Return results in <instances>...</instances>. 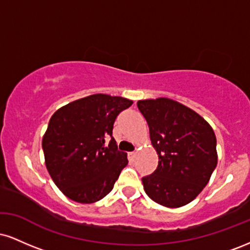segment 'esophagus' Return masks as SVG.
I'll list each match as a JSON object with an SVG mask.
<instances>
[{
  "mask_svg": "<svg viewBox=\"0 0 250 250\" xmlns=\"http://www.w3.org/2000/svg\"><path fill=\"white\" fill-rule=\"evenodd\" d=\"M135 156H136V153H133V151H131V153H128V160H129V162L133 163V162L135 161Z\"/></svg>",
  "mask_w": 250,
  "mask_h": 250,
  "instance_id": "esophagus-1",
  "label": "esophagus"
}]
</instances>
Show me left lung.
I'll list each match as a JSON object with an SVG mask.
<instances>
[{"label":"left lung","instance_id":"obj_1","mask_svg":"<svg viewBox=\"0 0 250 250\" xmlns=\"http://www.w3.org/2000/svg\"><path fill=\"white\" fill-rule=\"evenodd\" d=\"M137 108L159 156L156 170L142 177L146 194L168 208L188 205L207 186L217 165L213 128L196 111L167 97L141 100Z\"/></svg>","mask_w":250,"mask_h":250}]
</instances>
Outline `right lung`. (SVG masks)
<instances>
[{"label":"right lung","mask_w":250,"mask_h":250,"mask_svg":"<svg viewBox=\"0 0 250 250\" xmlns=\"http://www.w3.org/2000/svg\"><path fill=\"white\" fill-rule=\"evenodd\" d=\"M131 104L125 97L95 94L63 105L51 116L42 139L45 167L70 200L94 203L114 188L128 163L127 154L117 150L114 122Z\"/></svg>","instance_id":"obj_1"}]
</instances>
